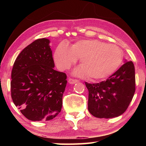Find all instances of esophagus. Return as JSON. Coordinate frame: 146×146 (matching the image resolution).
<instances>
[{
	"mask_svg": "<svg viewBox=\"0 0 146 146\" xmlns=\"http://www.w3.org/2000/svg\"><path fill=\"white\" fill-rule=\"evenodd\" d=\"M78 80H76V79H73V78H70L68 80V82L70 84H74L76 82H78Z\"/></svg>",
	"mask_w": 146,
	"mask_h": 146,
	"instance_id": "esophagus-1",
	"label": "esophagus"
}]
</instances>
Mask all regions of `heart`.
<instances>
[{"label":"heart","instance_id":"obj_1","mask_svg":"<svg viewBox=\"0 0 146 146\" xmlns=\"http://www.w3.org/2000/svg\"><path fill=\"white\" fill-rule=\"evenodd\" d=\"M80 58V64L73 74L78 76L88 75L92 81H100L108 78L119 67L123 53L118 46L108 44L97 39L81 40L70 48L60 43L54 53V60L58 69L65 70Z\"/></svg>","mask_w":146,"mask_h":146}]
</instances>
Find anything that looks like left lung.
I'll use <instances>...</instances> for the list:
<instances>
[{"mask_svg": "<svg viewBox=\"0 0 146 146\" xmlns=\"http://www.w3.org/2000/svg\"><path fill=\"white\" fill-rule=\"evenodd\" d=\"M88 111L94 117L111 118L123 114L135 91V73L133 62L124 64L106 81L89 84Z\"/></svg>", "mask_w": 146, "mask_h": 146, "instance_id": "obj_1", "label": "left lung"}]
</instances>
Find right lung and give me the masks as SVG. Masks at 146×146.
<instances>
[{"instance_id": "add662e5", "label": "right lung", "mask_w": 146, "mask_h": 146, "mask_svg": "<svg viewBox=\"0 0 146 146\" xmlns=\"http://www.w3.org/2000/svg\"><path fill=\"white\" fill-rule=\"evenodd\" d=\"M49 43L46 38L33 42L20 53L12 69V100L31 121L52 120L62 106L67 76L54 70Z\"/></svg>"}]
</instances>
